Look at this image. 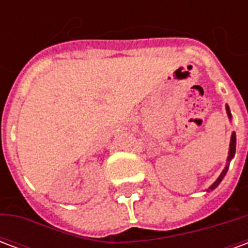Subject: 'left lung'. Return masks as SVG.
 Here are the masks:
<instances>
[{"label":"left lung","instance_id":"obj_1","mask_svg":"<svg viewBox=\"0 0 248 248\" xmlns=\"http://www.w3.org/2000/svg\"><path fill=\"white\" fill-rule=\"evenodd\" d=\"M227 114H229V117H231V114H230V108H229V106H227ZM235 146H236V138H235V134H232V137H231V143H230L229 162L231 161V159H232V156H234V154H235ZM227 170H229V165H227V166L224 167L223 172H222V174H220V175H219L218 179H217V181H215V182L213 183V186L210 187V190H214V188H215V187L218 186L219 183L222 182V179H223V177H224V175H226V172H227Z\"/></svg>","mask_w":248,"mask_h":248}]
</instances>
